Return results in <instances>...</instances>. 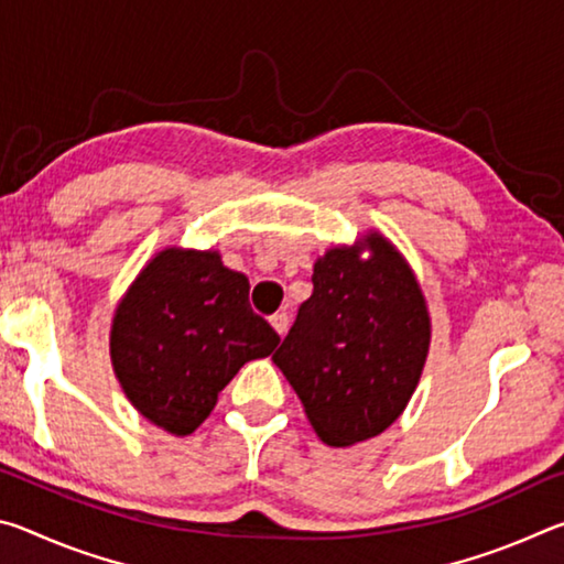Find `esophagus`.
Listing matches in <instances>:
<instances>
[{
  "label": "esophagus",
  "mask_w": 564,
  "mask_h": 564,
  "mask_svg": "<svg viewBox=\"0 0 564 564\" xmlns=\"http://www.w3.org/2000/svg\"><path fill=\"white\" fill-rule=\"evenodd\" d=\"M271 326L275 328V333H279V336H285V330H289V313H285V311L273 313Z\"/></svg>",
  "instance_id": "34e87169"
}]
</instances>
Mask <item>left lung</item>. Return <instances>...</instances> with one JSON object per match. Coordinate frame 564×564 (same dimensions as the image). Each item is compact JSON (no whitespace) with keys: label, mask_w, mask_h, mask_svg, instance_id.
Listing matches in <instances>:
<instances>
[{"label":"left lung","mask_w":564,"mask_h":564,"mask_svg":"<svg viewBox=\"0 0 564 564\" xmlns=\"http://www.w3.org/2000/svg\"><path fill=\"white\" fill-rule=\"evenodd\" d=\"M333 248L313 293L273 352L311 425L333 447L376 437L398 420L425 366L431 318L413 271L383 236Z\"/></svg>","instance_id":"8db88e82"}]
</instances>
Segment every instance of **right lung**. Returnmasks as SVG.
Listing matches in <instances>:
<instances>
[{"instance_id": "right-lung-1", "label": "right lung", "mask_w": 564, "mask_h": 564, "mask_svg": "<svg viewBox=\"0 0 564 564\" xmlns=\"http://www.w3.org/2000/svg\"><path fill=\"white\" fill-rule=\"evenodd\" d=\"M248 289L212 251L169 248L139 273L113 316L111 362L141 415L194 433L243 362L271 356L281 338Z\"/></svg>"}]
</instances>
